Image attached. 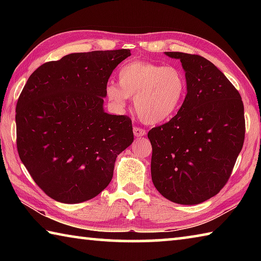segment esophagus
<instances>
[{"mask_svg": "<svg viewBox=\"0 0 261 261\" xmlns=\"http://www.w3.org/2000/svg\"><path fill=\"white\" fill-rule=\"evenodd\" d=\"M134 135H135V137H137V138H139V137H144L145 135H146V131H145L144 129H141V127L135 126L134 127Z\"/></svg>", "mask_w": 261, "mask_h": 261, "instance_id": "34e87169", "label": "esophagus"}]
</instances>
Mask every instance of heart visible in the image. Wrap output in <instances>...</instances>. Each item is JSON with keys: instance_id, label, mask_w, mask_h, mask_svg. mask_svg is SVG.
I'll return each instance as SVG.
<instances>
[{"instance_id": "heart-1", "label": "heart", "mask_w": 261, "mask_h": 261, "mask_svg": "<svg viewBox=\"0 0 261 261\" xmlns=\"http://www.w3.org/2000/svg\"><path fill=\"white\" fill-rule=\"evenodd\" d=\"M187 78L182 70L144 61H132L118 70V85L108 83L106 98L123 109L135 98L138 117L146 124L166 122L178 112L187 94Z\"/></svg>"}]
</instances>
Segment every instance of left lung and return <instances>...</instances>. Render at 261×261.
<instances>
[{"mask_svg": "<svg viewBox=\"0 0 261 261\" xmlns=\"http://www.w3.org/2000/svg\"><path fill=\"white\" fill-rule=\"evenodd\" d=\"M179 60L187 95L177 115L148 132L154 187L168 200L197 205L214 197L230 177L245 135L240 93L199 55L165 51Z\"/></svg>", "mask_w": 261, "mask_h": 261, "instance_id": "1", "label": "left lung"}]
</instances>
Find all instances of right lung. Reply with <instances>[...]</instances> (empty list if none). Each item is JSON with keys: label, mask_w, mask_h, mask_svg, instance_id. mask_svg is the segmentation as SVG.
Here are the masks:
<instances>
[{"label": "right lung", "mask_w": 261, "mask_h": 261, "mask_svg": "<svg viewBox=\"0 0 261 261\" xmlns=\"http://www.w3.org/2000/svg\"><path fill=\"white\" fill-rule=\"evenodd\" d=\"M130 55L73 53L42 64L25 84L16 107L17 148L34 182L56 201L98 196L134 141L130 118L103 110L110 74Z\"/></svg>", "instance_id": "right-lung-1"}]
</instances>
